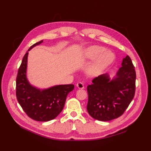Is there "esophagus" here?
Masks as SVG:
<instances>
[{
  "label": "esophagus",
  "mask_w": 151,
  "mask_h": 151,
  "mask_svg": "<svg viewBox=\"0 0 151 151\" xmlns=\"http://www.w3.org/2000/svg\"><path fill=\"white\" fill-rule=\"evenodd\" d=\"M76 87L79 89H84V84L82 82H78L77 84H76Z\"/></svg>",
  "instance_id": "34e87169"
}]
</instances>
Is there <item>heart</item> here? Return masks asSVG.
Masks as SVG:
<instances>
[{"label": "heart", "instance_id": "obj_1", "mask_svg": "<svg viewBox=\"0 0 151 151\" xmlns=\"http://www.w3.org/2000/svg\"><path fill=\"white\" fill-rule=\"evenodd\" d=\"M84 56L88 59H95L88 69V73L90 75L96 76L100 74L106 67L113 62L115 56L110 50H106L103 47L93 45L85 50Z\"/></svg>", "mask_w": 151, "mask_h": 151}]
</instances>
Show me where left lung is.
<instances>
[{
  "mask_svg": "<svg viewBox=\"0 0 151 151\" xmlns=\"http://www.w3.org/2000/svg\"><path fill=\"white\" fill-rule=\"evenodd\" d=\"M121 66L112 80L101 75L87 87V110L95 119L108 121L123 114L135 95L136 74L129 56L123 58Z\"/></svg>",
  "mask_w": 151,
  "mask_h": 151,
  "instance_id": "obj_1",
  "label": "left lung"
}]
</instances>
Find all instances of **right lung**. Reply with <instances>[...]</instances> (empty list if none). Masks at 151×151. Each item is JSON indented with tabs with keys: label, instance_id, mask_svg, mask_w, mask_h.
<instances>
[{
	"label": "right lung",
	"instance_id": "right-lung-1",
	"mask_svg": "<svg viewBox=\"0 0 151 151\" xmlns=\"http://www.w3.org/2000/svg\"><path fill=\"white\" fill-rule=\"evenodd\" d=\"M41 40L28 49L40 45ZM27 52L22 58L16 78V97L28 117L37 121H49L62 111L67 95L73 91V84L58 85L41 90L31 86L27 78Z\"/></svg>",
	"mask_w": 151,
	"mask_h": 151
}]
</instances>
